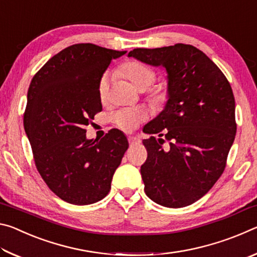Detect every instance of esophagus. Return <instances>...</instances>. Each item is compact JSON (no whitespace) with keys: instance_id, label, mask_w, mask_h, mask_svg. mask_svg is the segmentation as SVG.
Instances as JSON below:
<instances>
[{"instance_id":"esophagus-1","label":"esophagus","mask_w":257,"mask_h":257,"mask_svg":"<svg viewBox=\"0 0 257 257\" xmlns=\"http://www.w3.org/2000/svg\"><path fill=\"white\" fill-rule=\"evenodd\" d=\"M128 142L130 145H136V144H141L142 139L139 136H136V135H130V136H128Z\"/></svg>"}]
</instances>
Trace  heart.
Instances as JSON below:
<instances>
[{
  "label": "heart",
  "instance_id": "obj_1",
  "mask_svg": "<svg viewBox=\"0 0 257 257\" xmlns=\"http://www.w3.org/2000/svg\"><path fill=\"white\" fill-rule=\"evenodd\" d=\"M119 73L128 80L139 90H145L156 80V72L146 64L138 61H128L123 63L119 69ZM108 77L104 75L98 82V95L102 101H105L108 96ZM151 101L156 104L165 102L168 98V89L164 86H158L150 93ZM149 118V110L144 106L123 107L115 111L111 115V121L119 128L125 132H132L136 129L139 124L144 122Z\"/></svg>",
  "mask_w": 257,
  "mask_h": 257
}]
</instances>
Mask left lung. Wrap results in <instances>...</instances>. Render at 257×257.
Segmentation results:
<instances>
[{"mask_svg":"<svg viewBox=\"0 0 257 257\" xmlns=\"http://www.w3.org/2000/svg\"><path fill=\"white\" fill-rule=\"evenodd\" d=\"M128 56L164 67L169 79L165 108L144 128L161 137L143 141L147 150L141 167L145 193L167 207L190 205L212 188L227 165L237 132L231 86L193 45L135 49ZM167 141L169 146L163 148Z\"/></svg>","mask_w":257,"mask_h":257,"instance_id":"8db88e82","label":"left lung"}]
</instances>
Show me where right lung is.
Instances as JSON below:
<instances>
[{
	"mask_svg": "<svg viewBox=\"0 0 257 257\" xmlns=\"http://www.w3.org/2000/svg\"><path fill=\"white\" fill-rule=\"evenodd\" d=\"M123 54L89 43L71 45L52 56L30 82L24 127L35 165L56 196L73 205L106 196L128 150L118 129L101 141L87 139L85 129L102 111L97 87L103 72Z\"/></svg>",
	"mask_w": 257,
	"mask_h": 257,
	"instance_id": "right-lung-1",
	"label": "right lung"
}]
</instances>
